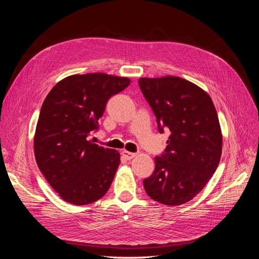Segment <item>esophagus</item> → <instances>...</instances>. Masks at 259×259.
<instances>
[{"label":"esophagus","instance_id":"obj_1","mask_svg":"<svg viewBox=\"0 0 259 259\" xmlns=\"http://www.w3.org/2000/svg\"><path fill=\"white\" fill-rule=\"evenodd\" d=\"M122 154H123V156L126 160H132L133 158H134V156L136 155V153H134V152H130V151H126V150H123L122 151Z\"/></svg>","mask_w":259,"mask_h":259}]
</instances>
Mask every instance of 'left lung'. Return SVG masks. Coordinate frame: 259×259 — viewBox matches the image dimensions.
I'll return each instance as SVG.
<instances>
[{
  "label": "left lung",
  "mask_w": 259,
  "mask_h": 259,
  "mask_svg": "<svg viewBox=\"0 0 259 259\" xmlns=\"http://www.w3.org/2000/svg\"><path fill=\"white\" fill-rule=\"evenodd\" d=\"M138 85L156 117L158 131L170 135L144 179L147 194L162 204L189 202L213 176L221 161L223 137L213 101L195 84L177 76L142 77Z\"/></svg>",
  "instance_id": "8db88e82"
}]
</instances>
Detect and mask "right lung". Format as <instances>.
Listing matches in <instances>:
<instances>
[{
    "instance_id": "1",
    "label": "right lung",
    "mask_w": 259,
    "mask_h": 259,
    "mask_svg": "<svg viewBox=\"0 0 259 259\" xmlns=\"http://www.w3.org/2000/svg\"><path fill=\"white\" fill-rule=\"evenodd\" d=\"M131 84L105 73L68 76L42 105L34 136L37 166L62 200L85 205L103 198L120 165V154L90 140L99 130L107 101Z\"/></svg>"
}]
</instances>
